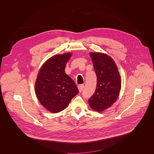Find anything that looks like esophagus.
I'll list each match as a JSON object with an SVG mask.
<instances>
[{"label": "esophagus", "mask_w": 154, "mask_h": 154, "mask_svg": "<svg viewBox=\"0 0 154 154\" xmlns=\"http://www.w3.org/2000/svg\"><path fill=\"white\" fill-rule=\"evenodd\" d=\"M78 88L79 92H82V91H83V88H84V85H78Z\"/></svg>", "instance_id": "obj_1"}]
</instances>
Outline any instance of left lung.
<instances>
[{
	"mask_svg": "<svg viewBox=\"0 0 154 154\" xmlns=\"http://www.w3.org/2000/svg\"><path fill=\"white\" fill-rule=\"evenodd\" d=\"M97 76L95 94L88 100L91 108L97 112L109 109L117 100L122 79L117 66L110 56L103 53H90Z\"/></svg>",
	"mask_w": 154,
	"mask_h": 154,
	"instance_id": "1",
	"label": "left lung"
}]
</instances>
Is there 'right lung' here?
Segmentation results:
<instances>
[{
    "instance_id": "right-lung-1",
    "label": "right lung",
    "mask_w": 154,
    "mask_h": 154,
    "mask_svg": "<svg viewBox=\"0 0 154 154\" xmlns=\"http://www.w3.org/2000/svg\"><path fill=\"white\" fill-rule=\"evenodd\" d=\"M71 53L56 54L43 63L37 74L35 92L40 104L51 113L64 110L78 94L75 83L65 72Z\"/></svg>"
}]
</instances>
